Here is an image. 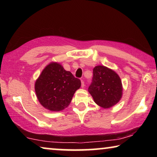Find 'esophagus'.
<instances>
[{
    "label": "esophagus",
    "mask_w": 157,
    "mask_h": 157,
    "mask_svg": "<svg viewBox=\"0 0 157 157\" xmlns=\"http://www.w3.org/2000/svg\"><path fill=\"white\" fill-rule=\"evenodd\" d=\"M81 86H82V88L84 87V86H85V84H84V82L83 79H81Z\"/></svg>",
    "instance_id": "1"
}]
</instances>
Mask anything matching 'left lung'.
<instances>
[{
	"mask_svg": "<svg viewBox=\"0 0 157 157\" xmlns=\"http://www.w3.org/2000/svg\"><path fill=\"white\" fill-rule=\"evenodd\" d=\"M88 91L97 105L107 109L121 100L123 86L116 72L104 66H97L93 70L92 82Z\"/></svg>",
	"mask_w": 157,
	"mask_h": 157,
	"instance_id": "obj_1",
	"label": "left lung"
}]
</instances>
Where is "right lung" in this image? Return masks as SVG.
I'll list each match as a JSON object with an SVG mask.
<instances>
[{
    "mask_svg": "<svg viewBox=\"0 0 157 157\" xmlns=\"http://www.w3.org/2000/svg\"><path fill=\"white\" fill-rule=\"evenodd\" d=\"M81 81L56 62L45 68L34 85L37 98L47 109L59 111L70 104Z\"/></svg>",
    "mask_w": 157,
    "mask_h": 157,
    "instance_id": "1",
    "label": "right lung"
}]
</instances>
